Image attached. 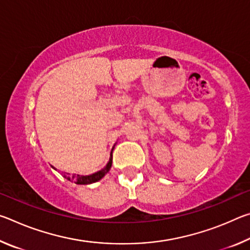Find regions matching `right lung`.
Returning <instances> with one entry per match:
<instances>
[{"label":"right lung","instance_id":"right-lung-1","mask_svg":"<svg viewBox=\"0 0 250 250\" xmlns=\"http://www.w3.org/2000/svg\"><path fill=\"white\" fill-rule=\"evenodd\" d=\"M110 155H111V156H110V160H109V162H108L107 166H105L103 168V170L96 172V173H94V174L83 176V175H69L68 173H67V175H66L65 173H64V174H62V175H64L65 179H67V180L70 181V182H73V183H75V184L86 185V184L95 183V182L103 179V177L109 172L110 167H111V166H112V151H111V154H110Z\"/></svg>","mask_w":250,"mask_h":250}]
</instances>
